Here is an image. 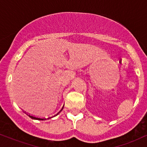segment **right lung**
<instances>
[{"label": "right lung", "mask_w": 147, "mask_h": 147, "mask_svg": "<svg viewBox=\"0 0 147 147\" xmlns=\"http://www.w3.org/2000/svg\"><path fill=\"white\" fill-rule=\"evenodd\" d=\"M29 115V116H30V117H31V118H32V119H41V118H38V117H34V116H32V115H30V114H29V115Z\"/></svg>", "instance_id": "obj_1"}]
</instances>
